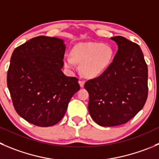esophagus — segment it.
<instances>
[{"mask_svg":"<svg viewBox=\"0 0 159 159\" xmlns=\"http://www.w3.org/2000/svg\"><path fill=\"white\" fill-rule=\"evenodd\" d=\"M79 84H80V85L81 87H84V84H85V81L83 80H80V81H79Z\"/></svg>","mask_w":159,"mask_h":159,"instance_id":"1","label":"esophagus"}]
</instances>
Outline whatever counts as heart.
I'll list each match as a JSON object with an SVG mask.
<instances>
[{
  "instance_id": "obj_1",
  "label": "heart",
  "mask_w": 159,
  "mask_h": 159,
  "mask_svg": "<svg viewBox=\"0 0 159 159\" xmlns=\"http://www.w3.org/2000/svg\"><path fill=\"white\" fill-rule=\"evenodd\" d=\"M70 56L64 58L65 66L74 69L75 63L80 64V71L87 78H94L103 73L111 64L113 50L109 45L97 42L80 43L75 45Z\"/></svg>"
}]
</instances>
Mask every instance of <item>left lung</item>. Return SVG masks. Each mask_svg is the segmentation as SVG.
I'll use <instances>...</instances> for the list:
<instances>
[{
  "mask_svg": "<svg viewBox=\"0 0 159 159\" xmlns=\"http://www.w3.org/2000/svg\"><path fill=\"white\" fill-rule=\"evenodd\" d=\"M118 51L109 67L87 81L88 110L96 123L116 126L134 118L148 98V66L138 44L121 36L111 37Z\"/></svg>",
  "mask_w": 159,
  "mask_h": 159,
  "instance_id": "left-lung-1",
  "label": "left lung"
}]
</instances>
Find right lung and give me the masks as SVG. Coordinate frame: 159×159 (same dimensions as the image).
Returning <instances> with one entry per match:
<instances>
[{
    "label": "right lung",
    "instance_id": "1",
    "mask_svg": "<svg viewBox=\"0 0 159 159\" xmlns=\"http://www.w3.org/2000/svg\"><path fill=\"white\" fill-rule=\"evenodd\" d=\"M66 46L56 37L39 36L14 50L7 84L16 112L35 126L58 123L80 87L61 72Z\"/></svg>",
    "mask_w": 159,
    "mask_h": 159
}]
</instances>
